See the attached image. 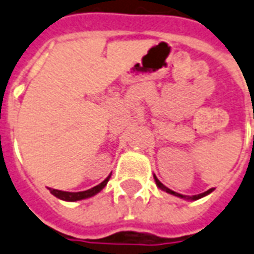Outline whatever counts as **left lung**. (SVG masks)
Wrapping results in <instances>:
<instances>
[{
	"instance_id": "left-lung-1",
	"label": "left lung",
	"mask_w": 254,
	"mask_h": 254,
	"mask_svg": "<svg viewBox=\"0 0 254 254\" xmlns=\"http://www.w3.org/2000/svg\"><path fill=\"white\" fill-rule=\"evenodd\" d=\"M155 182H156V185H158V188L162 189L163 191L169 192V194H173V195H177V197H179V198H185V199H191V201H195V199H199V198L205 197V195H207L209 192L213 191V189H209L207 191L201 192V194H198V195H191V197H189V195H182V194H179V192H175V191H173V190H170V189H169V188H166L165 185H162L161 182L158 181V179H155Z\"/></svg>"
}]
</instances>
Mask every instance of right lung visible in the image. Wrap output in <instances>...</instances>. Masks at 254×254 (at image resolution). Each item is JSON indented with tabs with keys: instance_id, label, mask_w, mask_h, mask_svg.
I'll list each match as a JSON object with an SVG mask.
<instances>
[{
	"instance_id": "add662e5",
	"label": "right lung",
	"mask_w": 254,
	"mask_h": 254,
	"mask_svg": "<svg viewBox=\"0 0 254 254\" xmlns=\"http://www.w3.org/2000/svg\"><path fill=\"white\" fill-rule=\"evenodd\" d=\"M111 178V175L110 177H107L104 181H103L102 184L98 185V186H95V188L89 189V190H85V191H77V192H69V191H62V190H55V189H49V191L52 192L53 195L57 198H60L63 201H69V202H75V201H80V199H85V198H89L95 195V194H98L100 190H102L104 186L107 185V182L110 181Z\"/></svg>"
}]
</instances>
